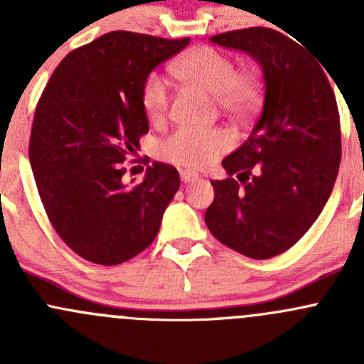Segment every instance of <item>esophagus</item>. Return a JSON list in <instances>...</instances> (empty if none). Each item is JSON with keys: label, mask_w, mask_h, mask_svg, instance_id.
Listing matches in <instances>:
<instances>
[{"label": "esophagus", "mask_w": 364, "mask_h": 364, "mask_svg": "<svg viewBox=\"0 0 364 364\" xmlns=\"http://www.w3.org/2000/svg\"><path fill=\"white\" fill-rule=\"evenodd\" d=\"M197 179H199V174H197V172L181 171V181L183 183H192V181H197Z\"/></svg>", "instance_id": "1"}]
</instances>
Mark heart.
I'll return each mask as SVG.
<instances>
[{
  "label": "heart",
  "instance_id": "1",
  "mask_svg": "<svg viewBox=\"0 0 364 364\" xmlns=\"http://www.w3.org/2000/svg\"><path fill=\"white\" fill-rule=\"evenodd\" d=\"M172 75L188 86L215 97L223 112L245 117L255 111L260 102V82L253 73L237 72L227 54L213 47H196L168 65ZM171 104L168 86L159 73L146 79L142 107L151 123L165 119ZM230 148V137L218 128L196 130L179 128L160 144V156L171 164L190 168L208 167Z\"/></svg>",
  "mask_w": 364,
  "mask_h": 364
}]
</instances>
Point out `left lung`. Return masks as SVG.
I'll list each match as a JSON object with an SVG mask.
<instances>
[{
    "instance_id": "obj_1",
    "label": "left lung",
    "mask_w": 364,
    "mask_h": 364,
    "mask_svg": "<svg viewBox=\"0 0 364 364\" xmlns=\"http://www.w3.org/2000/svg\"><path fill=\"white\" fill-rule=\"evenodd\" d=\"M209 40L250 54L266 95L250 137L222 161L229 178L211 181L205 225L225 247L271 259L304 236L331 196L341 159L338 105L324 65L280 31L247 28Z\"/></svg>"
}]
</instances>
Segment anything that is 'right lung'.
<instances>
[{
    "label": "right lung",
    "instance_id": "add662e5",
    "mask_svg": "<svg viewBox=\"0 0 364 364\" xmlns=\"http://www.w3.org/2000/svg\"><path fill=\"white\" fill-rule=\"evenodd\" d=\"M188 43L105 33L65 56L40 97L29 137L36 188L58 236L90 262L116 266L146 250L178 192L172 165L155 161L127 185L121 164L149 132L146 79Z\"/></svg>",
    "mask_w": 364,
    "mask_h": 364
}]
</instances>
